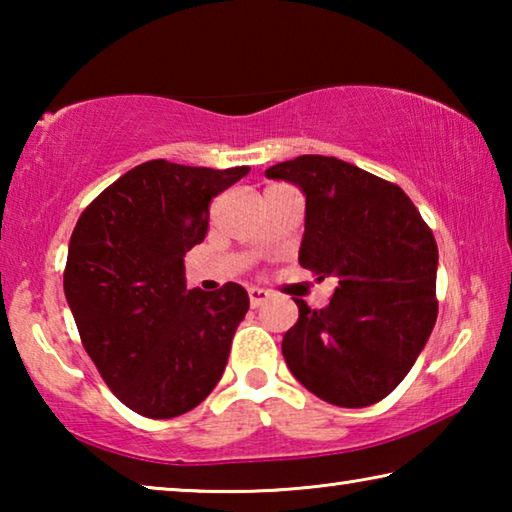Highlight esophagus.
I'll list each match as a JSON object with an SVG mask.
<instances>
[{"instance_id":"1","label":"esophagus","mask_w":512,"mask_h":512,"mask_svg":"<svg viewBox=\"0 0 512 512\" xmlns=\"http://www.w3.org/2000/svg\"><path fill=\"white\" fill-rule=\"evenodd\" d=\"M268 296H271V293H268L266 289H259V287H250V289H248L250 307H259V305H264V302L268 300Z\"/></svg>"}]
</instances>
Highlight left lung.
<instances>
[{"label": "left lung", "mask_w": 512, "mask_h": 512, "mask_svg": "<svg viewBox=\"0 0 512 512\" xmlns=\"http://www.w3.org/2000/svg\"><path fill=\"white\" fill-rule=\"evenodd\" d=\"M305 194L298 262L339 277L323 309L298 305L284 361L309 393L345 409L395 391L436 325L438 246L411 198L350 162L300 155L266 169Z\"/></svg>", "instance_id": "1"}]
</instances>
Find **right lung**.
I'll list each match as a JSON object with an SVG mask.
<instances>
[{
    "label": "right lung",
    "instance_id": "1",
    "mask_svg": "<svg viewBox=\"0 0 512 512\" xmlns=\"http://www.w3.org/2000/svg\"><path fill=\"white\" fill-rule=\"evenodd\" d=\"M248 171L144 162L85 207L69 239L63 287L83 348L144 418L192 411L223 375L248 293L189 291L185 255L205 239L212 198Z\"/></svg>",
    "mask_w": 512,
    "mask_h": 512
}]
</instances>
